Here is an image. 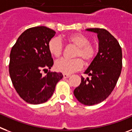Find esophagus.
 Here are the masks:
<instances>
[{"label": "esophagus", "mask_w": 132, "mask_h": 132, "mask_svg": "<svg viewBox=\"0 0 132 132\" xmlns=\"http://www.w3.org/2000/svg\"><path fill=\"white\" fill-rule=\"evenodd\" d=\"M70 75H68V74H64L63 75V77H64V78H65V79H66V78H69L70 77Z\"/></svg>", "instance_id": "obj_1"}]
</instances>
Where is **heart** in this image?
Returning <instances> with one entry per match:
<instances>
[{
  "label": "heart",
  "instance_id": "b5f03b06",
  "mask_svg": "<svg viewBox=\"0 0 132 132\" xmlns=\"http://www.w3.org/2000/svg\"><path fill=\"white\" fill-rule=\"evenodd\" d=\"M66 40L69 43L77 47L74 57L78 58L68 60L62 58L55 63V69L57 71L65 74H70L73 72L81 70L83 67V61L87 63L92 62L96 56V49L90 43V40L86 36L75 33L66 37ZM49 52L55 57L62 55L64 51V45L59 37H53L49 40L48 45Z\"/></svg>",
  "mask_w": 132,
  "mask_h": 132
}]
</instances>
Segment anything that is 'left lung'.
Wrapping results in <instances>:
<instances>
[{
	"label": "left lung",
	"mask_w": 132,
	"mask_h": 132,
	"mask_svg": "<svg viewBox=\"0 0 132 132\" xmlns=\"http://www.w3.org/2000/svg\"><path fill=\"white\" fill-rule=\"evenodd\" d=\"M87 31L97 34L99 51L81 77V83L74 90L79 102L85 105L97 104L109 97L113 91L122 68V51L116 38L103 28H88Z\"/></svg>",
	"instance_id": "left-lung-1"
}]
</instances>
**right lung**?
Instances as JSON below:
<instances>
[{
	"label": "right lung",
	"mask_w": 132,
	"mask_h": 132,
	"mask_svg": "<svg viewBox=\"0 0 132 132\" xmlns=\"http://www.w3.org/2000/svg\"><path fill=\"white\" fill-rule=\"evenodd\" d=\"M55 34V31L45 26L28 28L19 36L11 51V79L19 96L29 104L47 101L62 79L61 72L49 70L45 77L41 72L53 66L48 45Z\"/></svg>",
	"instance_id": "obj_1"
}]
</instances>
